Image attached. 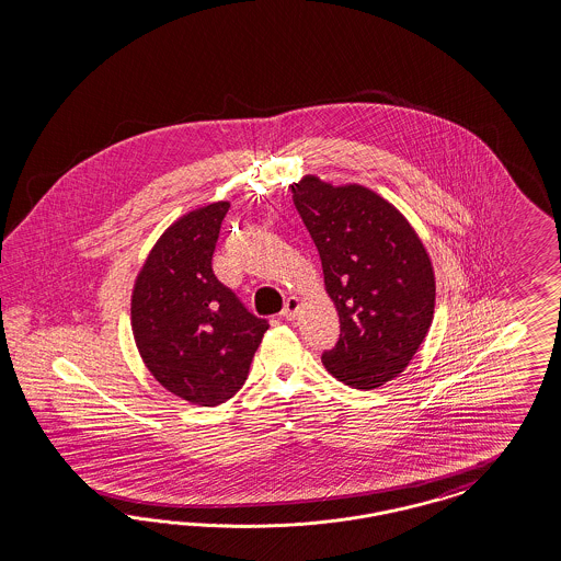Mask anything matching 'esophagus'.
<instances>
[{
  "label": "esophagus",
  "mask_w": 561,
  "mask_h": 561,
  "mask_svg": "<svg viewBox=\"0 0 561 561\" xmlns=\"http://www.w3.org/2000/svg\"><path fill=\"white\" fill-rule=\"evenodd\" d=\"M298 312H300V300L296 298V296H291L286 300V306H284V310H282V317L286 319V321H294L296 317H298Z\"/></svg>",
  "instance_id": "1"
}]
</instances>
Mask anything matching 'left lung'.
Wrapping results in <instances>:
<instances>
[{
  "label": "left lung",
  "instance_id": "left-lung-1",
  "mask_svg": "<svg viewBox=\"0 0 561 561\" xmlns=\"http://www.w3.org/2000/svg\"><path fill=\"white\" fill-rule=\"evenodd\" d=\"M289 191L340 314V341L323 366L352 389H378L408 368L434 321L432 259L408 218L373 188L306 174Z\"/></svg>",
  "mask_w": 561,
  "mask_h": 561
}]
</instances>
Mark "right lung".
Returning a JSON list of instances; mask_svg holds the SVG:
<instances>
[{"instance_id":"1","label":"right lung","mask_w":561,"mask_h":561,"mask_svg":"<svg viewBox=\"0 0 561 561\" xmlns=\"http://www.w3.org/2000/svg\"><path fill=\"white\" fill-rule=\"evenodd\" d=\"M230 202L199 205L170 224L137 273L131 331L153 378L179 399L214 408L244 385L270 324L211 272Z\"/></svg>"}]
</instances>
